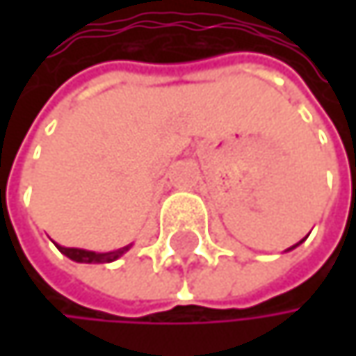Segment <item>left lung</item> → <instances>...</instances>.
I'll use <instances>...</instances> for the list:
<instances>
[{
  "label": "left lung",
  "mask_w": 356,
  "mask_h": 356,
  "mask_svg": "<svg viewBox=\"0 0 356 356\" xmlns=\"http://www.w3.org/2000/svg\"><path fill=\"white\" fill-rule=\"evenodd\" d=\"M295 248H297V245H295Z\"/></svg>",
  "instance_id": "1"
}]
</instances>
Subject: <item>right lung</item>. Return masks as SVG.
<instances>
[{"label": "right lung", "mask_w": 356, "mask_h": 356, "mask_svg": "<svg viewBox=\"0 0 356 356\" xmlns=\"http://www.w3.org/2000/svg\"><path fill=\"white\" fill-rule=\"evenodd\" d=\"M59 251L63 253V255H67L70 259H74V261H80V264H107V261H115L119 255H123L127 248H121V249H115V251H108V253H95V251H86V249H72V248H61V245H57Z\"/></svg>", "instance_id": "right-lung-1"}]
</instances>
